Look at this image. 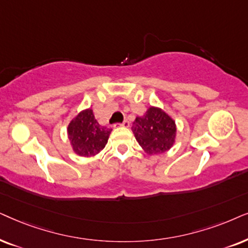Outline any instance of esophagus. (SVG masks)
Instances as JSON below:
<instances>
[{
    "label": "esophagus",
    "instance_id": "1",
    "mask_svg": "<svg viewBox=\"0 0 248 248\" xmlns=\"http://www.w3.org/2000/svg\"><path fill=\"white\" fill-rule=\"evenodd\" d=\"M118 126H122V127H129V122H128L127 120H124L122 124H115L113 127H118Z\"/></svg>",
    "mask_w": 248,
    "mask_h": 248
}]
</instances>
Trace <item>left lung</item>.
Masks as SVG:
<instances>
[{"label":"left lung","instance_id":"8db88e82","mask_svg":"<svg viewBox=\"0 0 248 248\" xmlns=\"http://www.w3.org/2000/svg\"><path fill=\"white\" fill-rule=\"evenodd\" d=\"M133 133L138 144L148 155L161 154L170 150L176 137V124L166 112L150 108L143 117L133 124Z\"/></svg>","mask_w":248,"mask_h":248}]
</instances>
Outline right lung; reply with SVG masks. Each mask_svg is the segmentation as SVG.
<instances>
[{
  "label": "right lung",
  "instance_id": "right-lung-1",
  "mask_svg": "<svg viewBox=\"0 0 248 248\" xmlns=\"http://www.w3.org/2000/svg\"><path fill=\"white\" fill-rule=\"evenodd\" d=\"M111 129L101 126L88 108L79 113L68 127V136L74 151L80 156H92L105 147Z\"/></svg>",
  "mask_w": 248,
  "mask_h": 248
}]
</instances>
